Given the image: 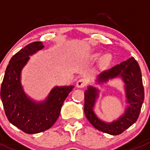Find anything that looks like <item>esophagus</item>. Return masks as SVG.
<instances>
[{
  "label": "esophagus",
  "mask_w": 150,
  "mask_h": 150,
  "mask_svg": "<svg viewBox=\"0 0 150 150\" xmlns=\"http://www.w3.org/2000/svg\"><path fill=\"white\" fill-rule=\"evenodd\" d=\"M86 84H87V81L86 79H84V78H81L77 82V87L81 88L85 87L86 86Z\"/></svg>",
  "instance_id": "34e87169"
}]
</instances>
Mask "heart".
Instances as JSON below:
<instances>
[{
  "mask_svg": "<svg viewBox=\"0 0 150 150\" xmlns=\"http://www.w3.org/2000/svg\"><path fill=\"white\" fill-rule=\"evenodd\" d=\"M99 57H100V54H99V53H95V54H93L91 56V58L92 59H97ZM111 56L109 54H105L101 57L100 63L102 64H103V65H106V64H109V63L111 62Z\"/></svg>",
  "mask_w": 150,
  "mask_h": 150,
  "instance_id": "obj_1",
  "label": "heart"
}]
</instances>
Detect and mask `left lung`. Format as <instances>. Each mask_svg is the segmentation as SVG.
I'll list each match as a JSON object with an SVG mask.
<instances>
[{
  "label": "left lung",
  "instance_id": "8db88e82",
  "mask_svg": "<svg viewBox=\"0 0 150 150\" xmlns=\"http://www.w3.org/2000/svg\"><path fill=\"white\" fill-rule=\"evenodd\" d=\"M117 76L122 77L125 83V93L129 106L125 110L123 115L116 121L106 123L99 120L93 112V107L98 96L96 88L89 86L84 93V112L86 118L95 128L111 135L122 134L137 121L144 99L142 72L138 62L134 57H131L111 69L103 71L98 75L96 82L102 83Z\"/></svg>",
  "mask_w": 150,
  "mask_h": 150
}]
</instances>
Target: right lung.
I'll return each mask as SVG.
<instances>
[{"label":"right lung","mask_w":150,"mask_h":150,"mask_svg":"<svg viewBox=\"0 0 150 150\" xmlns=\"http://www.w3.org/2000/svg\"><path fill=\"white\" fill-rule=\"evenodd\" d=\"M44 47L42 42L29 43L11 57L1 84V98L8 121L29 134L51 128L59 116L62 106L73 86L55 87L45 102H36L25 95L20 83L21 70L29 56Z\"/></svg>","instance_id":"right-lung-1"}]
</instances>
